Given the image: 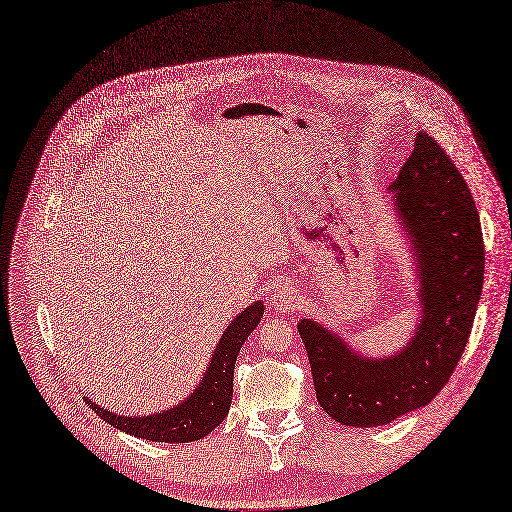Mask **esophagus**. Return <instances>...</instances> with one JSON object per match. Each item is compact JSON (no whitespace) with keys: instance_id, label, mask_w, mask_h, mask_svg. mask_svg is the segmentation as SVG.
Returning a JSON list of instances; mask_svg holds the SVG:
<instances>
[{"instance_id":"obj_1","label":"esophagus","mask_w":512,"mask_h":512,"mask_svg":"<svg viewBox=\"0 0 512 512\" xmlns=\"http://www.w3.org/2000/svg\"><path fill=\"white\" fill-rule=\"evenodd\" d=\"M270 305L274 307V309H278V311H291V309H295V305H297V293H295V288H291V286H280L278 291L272 295V299H270Z\"/></svg>"}]
</instances>
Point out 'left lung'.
Returning a JSON list of instances; mask_svg holds the SVG:
<instances>
[{"label":"left lung","instance_id":"left-lung-1","mask_svg":"<svg viewBox=\"0 0 512 512\" xmlns=\"http://www.w3.org/2000/svg\"><path fill=\"white\" fill-rule=\"evenodd\" d=\"M389 192L418 284L412 339L393 355L368 358L314 318L297 324L318 404L345 427H381L431 402L471 337L483 288L477 207L464 177L429 133H416Z\"/></svg>","mask_w":512,"mask_h":512}]
</instances>
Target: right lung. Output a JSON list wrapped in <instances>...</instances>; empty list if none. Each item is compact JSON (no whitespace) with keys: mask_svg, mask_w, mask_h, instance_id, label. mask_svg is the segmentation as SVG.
Returning <instances> with one entry per match:
<instances>
[{"mask_svg":"<svg viewBox=\"0 0 512 512\" xmlns=\"http://www.w3.org/2000/svg\"><path fill=\"white\" fill-rule=\"evenodd\" d=\"M261 318L263 301H253L249 307L240 311L217 341L211 353V362L203 374V381L173 408L144 416H123L98 406L92 399H83L108 425L133 437L159 443H188L203 439L215 427H219L221 420L230 412L234 393V364L242 343L249 339Z\"/></svg>","mask_w":512,"mask_h":512,"instance_id":"1","label":"right lung"}]
</instances>
